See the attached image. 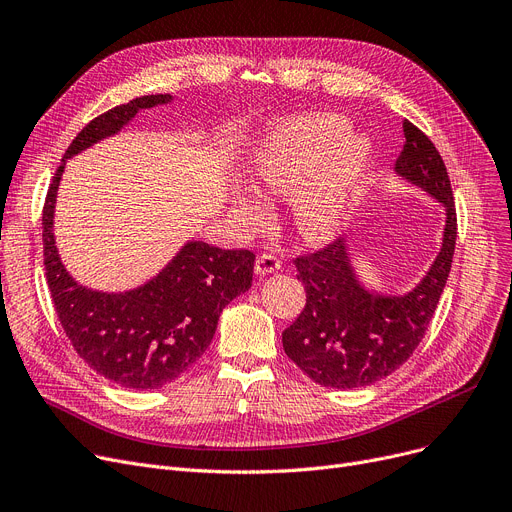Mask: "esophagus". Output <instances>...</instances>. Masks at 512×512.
I'll return each instance as SVG.
<instances>
[{
  "label": "esophagus",
  "instance_id": "obj_1",
  "mask_svg": "<svg viewBox=\"0 0 512 512\" xmlns=\"http://www.w3.org/2000/svg\"><path fill=\"white\" fill-rule=\"evenodd\" d=\"M280 270V259L270 255V253H263L257 257L255 261V274L257 276H270L274 272Z\"/></svg>",
  "mask_w": 512,
  "mask_h": 512
}]
</instances>
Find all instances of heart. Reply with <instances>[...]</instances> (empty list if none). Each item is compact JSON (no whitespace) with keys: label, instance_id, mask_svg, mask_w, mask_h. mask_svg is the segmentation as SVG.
Listing matches in <instances>:
<instances>
[{"label":"heart","instance_id":"obj_1","mask_svg":"<svg viewBox=\"0 0 512 512\" xmlns=\"http://www.w3.org/2000/svg\"><path fill=\"white\" fill-rule=\"evenodd\" d=\"M338 114L280 122L255 147L251 176L265 197L289 199L292 224L313 245L340 236L363 205L378 168V145ZM236 226L255 234L272 220L259 193L236 188L230 197Z\"/></svg>","mask_w":512,"mask_h":512}]
</instances>
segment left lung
Masks as SVG:
<instances>
[{"mask_svg":"<svg viewBox=\"0 0 512 512\" xmlns=\"http://www.w3.org/2000/svg\"><path fill=\"white\" fill-rule=\"evenodd\" d=\"M402 132L407 143L394 172L444 207L440 251L419 284L402 294L365 286L353 265L351 247L342 238L294 259L307 305L282 332V346L288 359L319 386L363 388L396 371L419 346L450 274L456 211L446 166L415 124L405 120Z\"/></svg>","mask_w":512,"mask_h":512,"instance_id":"obj_1","label":"left lung"}]
</instances>
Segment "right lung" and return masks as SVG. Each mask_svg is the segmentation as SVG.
I'll return each instance as SVG.
<instances>
[{
	"instance_id": "right-lung-1",
	"label": "right lung",
	"mask_w": 512,
	"mask_h": 512,
	"mask_svg": "<svg viewBox=\"0 0 512 512\" xmlns=\"http://www.w3.org/2000/svg\"><path fill=\"white\" fill-rule=\"evenodd\" d=\"M172 95H145L91 120L76 134L53 176L43 207V257L51 301L74 351L105 380L130 390H155L191 367L213 340L222 309L247 292L255 255L188 240L145 284L103 292L76 282L56 247L53 218L66 161L114 137L141 110Z\"/></svg>"
}]
</instances>
